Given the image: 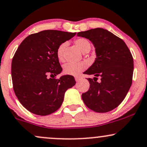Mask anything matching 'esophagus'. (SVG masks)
<instances>
[{
  "mask_svg": "<svg viewBox=\"0 0 147 147\" xmlns=\"http://www.w3.org/2000/svg\"><path fill=\"white\" fill-rule=\"evenodd\" d=\"M75 81L77 82V81H79L81 79V77H80V76H77V77H75Z\"/></svg>",
  "mask_w": 147,
  "mask_h": 147,
  "instance_id": "34e87169",
  "label": "esophagus"
}]
</instances>
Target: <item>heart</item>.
<instances>
[{
	"label": "heart",
	"instance_id": "b5f03b06",
	"mask_svg": "<svg viewBox=\"0 0 147 147\" xmlns=\"http://www.w3.org/2000/svg\"><path fill=\"white\" fill-rule=\"evenodd\" d=\"M75 45L83 53H87L91 49L90 42H89V40L84 38H79L75 40ZM66 47L67 42H63L57 49V57L59 61H64V51ZM87 67V63L85 62L77 63H68L63 66V72L66 75L77 76L86 70Z\"/></svg>",
	"mask_w": 147,
	"mask_h": 147
}]
</instances>
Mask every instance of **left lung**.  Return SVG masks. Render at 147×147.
Listing matches in <instances>:
<instances>
[{"label":"left lung","mask_w":147,"mask_h":147,"mask_svg":"<svg viewBox=\"0 0 147 147\" xmlns=\"http://www.w3.org/2000/svg\"><path fill=\"white\" fill-rule=\"evenodd\" d=\"M78 36L89 39L95 47L94 63L84 72L94 75L88 79L90 88L82 94L88 108L105 113L117 107L124 100L131 86L134 59L129 49L122 39L106 29L96 28L77 33ZM101 82H97V77Z\"/></svg>","instance_id":"left-lung-1"}]
</instances>
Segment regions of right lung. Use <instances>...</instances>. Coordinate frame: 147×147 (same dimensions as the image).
Here are the masks:
<instances>
[{"mask_svg": "<svg viewBox=\"0 0 147 147\" xmlns=\"http://www.w3.org/2000/svg\"><path fill=\"white\" fill-rule=\"evenodd\" d=\"M76 33L46 30L29 35L16 51L11 62V78L16 96L23 107L39 116H47L61 107L64 94L76 84L64 75L57 49Z\"/></svg>", "mask_w": 147, "mask_h": 147, "instance_id": "add662e5", "label": "right lung"}]
</instances>
